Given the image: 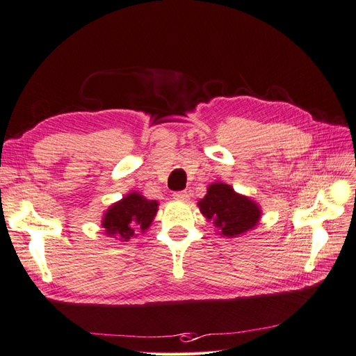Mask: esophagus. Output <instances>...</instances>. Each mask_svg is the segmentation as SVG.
<instances>
[{"mask_svg": "<svg viewBox=\"0 0 356 356\" xmlns=\"http://www.w3.org/2000/svg\"><path fill=\"white\" fill-rule=\"evenodd\" d=\"M175 200H187L188 199V193L187 191H175L174 195H172Z\"/></svg>", "mask_w": 356, "mask_h": 356, "instance_id": "esophagus-1", "label": "esophagus"}]
</instances>
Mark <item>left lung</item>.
<instances>
[{"label":"left lung","mask_w":356,"mask_h":356,"mask_svg":"<svg viewBox=\"0 0 356 356\" xmlns=\"http://www.w3.org/2000/svg\"><path fill=\"white\" fill-rule=\"evenodd\" d=\"M200 212L220 230V234L234 238L255 227L260 208L255 202L241 196L230 186L215 182L199 203Z\"/></svg>","instance_id":"left-lung-1"}]
</instances>
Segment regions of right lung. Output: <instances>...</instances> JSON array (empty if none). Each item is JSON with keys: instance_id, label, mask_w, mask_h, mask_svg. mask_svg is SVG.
<instances>
[{"instance_id": "add662e5", "label": "right lung", "mask_w": 356, "mask_h": 356, "mask_svg": "<svg viewBox=\"0 0 356 356\" xmlns=\"http://www.w3.org/2000/svg\"><path fill=\"white\" fill-rule=\"evenodd\" d=\"M157 202L148 200L139 193H131L104 215L102 227L106 234L118 236L123 241L134 238L135 232H145L157 212Z\"/></svg>"}]
</instances>
